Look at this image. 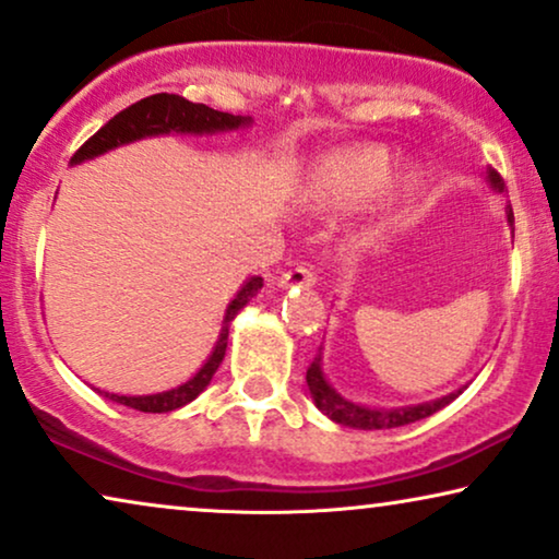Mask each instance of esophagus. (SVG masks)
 <instances>
[{"label":"esophagus","instance_id":"1","mask_svg":"<svg viewBox=\"0 0 559 559\" xmlns=\"http://www.w3.org/2000/svg\"><path fill=\"white\" fill-rule=\"evenodd\" d=\"M314 281H317V275L309 265H294L292 271L281 273L278 284L286 286V288L288 286H314Z\"/></svg>","mask_w":559,"mask_h":559}]
</instances>
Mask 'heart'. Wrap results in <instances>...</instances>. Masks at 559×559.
Masks as SVG:
<instances>
[{
    "instance_id": "1",
    "label": "heart",
    "mask_w": 559,
    "mask_h": 559,
    "mask_svg": "<svg viewBox=\"0 0 559 559\" xmlns=\"http://www.w3.org/2000/svg\"><path fill=\"white\" fill-rule=\"evenodd\" d=\"M393 174V158L383 147H355L330 160L324 170V191L332 202H360L381 191ZM414 189V178L404 181V191Z\"/></svg>"
}]
</instances>
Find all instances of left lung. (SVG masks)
Segmentation results:
<instances>
[{
	"instance_id": "obj_1",
	"label": "left lung",
	"mask_w": 559,
	"mask_h": 559,
	"mask_svg": "<svg viewBox=\"0 0 559 559\" xmlns=\"http://www.w3.org/2000/svg\"><path fill=\"white\" fill-rule=\"evenodd\" d=\"M488 181L493 189L503 191V178L496 174V170H488ZM506 217H509V225H513V212L511 206H506ZM322 349V347H319ZM307 385L311 391V399H314L317 408L322 414L330 416L332 421L342 424V427H353V429H393V427H404V424L427 419L435 412H440L455 401L463 391L450 393V396H442L437 401H427V404H416V406H401V408H370V406H360L355 401L342 399L337 391L326 383V378L322 373V353H319L311 366L307 370Z\"/></svg>"
}]
</instances>
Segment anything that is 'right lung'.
Returning <instances> with one entry per match:
<instances>
[{
    "instance_id": "right-lung-1",
    "label": "right lung",
    "mask_w": 559,
    "mask_h": 559,
    "mask_svg": "<svg viewBox=\"0 0 559 559\" xmlns=\"http://www.w3.org/2000/svg\"><path fill=\"white\" fill-rule=\"evenodd\" d=\"M250 122H252L250 117L217 111L206 107V104H193L178 94H153L135 104H130L128 109H122L119 115L111 117L102 130H96L94 135L88 138L76 153H73L71 166L92 160L96 155H104L115 151L119 145L135 143V140H143V138L170 135V132H181V135H212V132L245 128V124ZM260 288H263V278H260V275H252L248 284L237 292V296L229 301V307L225 311V322H222L219 340L212 349L210 360L199 368L197 376L178 385V389L153 393V396H117V393H104V396L109 401H117V404L138 408V412H147V414H166L189 404V401L197 399L199 393L210 385L212 376L217 373L222 357H225V349H227L229 324H233L237 311H240L245 304L260 292Z\"/></svg>"
}]
</instances>
